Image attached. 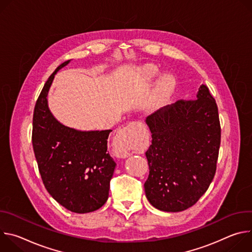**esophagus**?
Masks as SVG:
<instances>
[{"instance_id":"esophagus-1","label":"esophagus","mask_w":252,"mask_h":252,"mask_svg":"<svg viewBox=\"0 0 252 252\" xmlns=\"http://www.w3.org/2000/svg\"><path fill=\"white\" fill-rule=\"evenodd\" d=\"M141 137V127L136 122L129 123L126 127L121 129L116 139V150L118 154L126 158L130 156L132 150L137 145Z\"/></svg>"}]
</instances>
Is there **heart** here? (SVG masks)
<instances>
[{
	"label": "heart",
	"instance_id": "heart-1",
	"mask_svg": "<svg viewBox=\"0 0 252 252\" xmlns=\"http://www.w3.org/2000/svg\"><path fill=\"white\" fill-rule=\"evenodd\" d=\"M140 73H141V76L143 78L150 81V80H153L157 76L158 67L154 64H146L140 68ZM171 85H172V82H171L170 77L169 76H163L159 80L158 91L159 92H167V91L170 90Z\"/></svg>",
	"mask_w": 252,
	"mask_h": 252
}]
</instances>
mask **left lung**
<instances>
[{
  "label": "left lung",
  "mask_w": 252,
  "mask_h": 252,
  "mask_svg": "<svg viewBox=\"0 0 252 252\" xmlns=\"http://www.w3.org/2000/svg\"><path fill=\"white\" fill-rule=\"evenodd\" d=\"M195 99L177 100L147 118L152 145L146 153L148 200L156 208L178 212L197 202L217 170L220 123L217 102L201 85Z\"/></svg>",
  "instance_id": "left-lung-1"
}]
</instances>
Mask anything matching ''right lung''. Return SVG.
<instances>
[{
	"mask_svg": "<svg viewBox=\"0 0 252 252\" xmlns=\"http://www.w3.org/2000/svg\"><path fill=\"white\" fill-rule=\"evenodd\" d=\"M60 64L34 105L32 142L45 188L61 205L76 213L100 208L109 198L117 163L107 154L112 129L77 130L62 125L48 106V93Z\"/></svg>",
	"mask_w": 252,
	"mask_h": 252,
	"instance_id": "right-lung-1",
	"label": "right lung"
}]
</instances>
